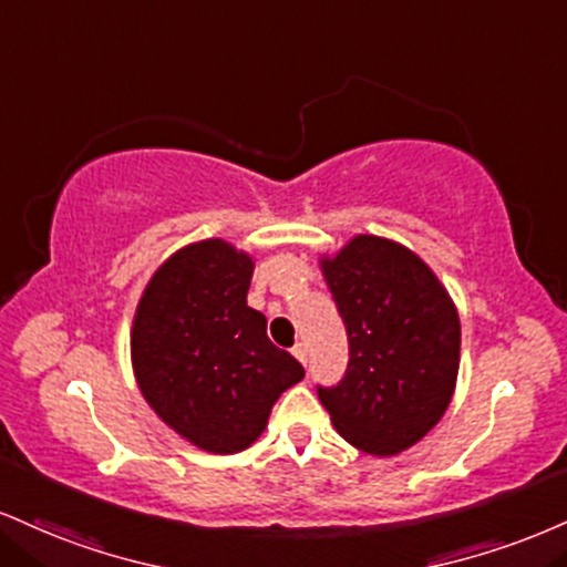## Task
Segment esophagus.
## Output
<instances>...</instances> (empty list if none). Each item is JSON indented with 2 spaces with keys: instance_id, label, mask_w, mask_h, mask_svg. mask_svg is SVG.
<instances>
[{
  "instance_id": "34e87169",
  "label": "esophagus",
  "mask_w": 567,
  "mask_h": 567,
  "mask_svg": "<svg viewBox=\"0 0 567 567\" xmlns=\"http://www.w3.org/2000/svg\"><path fill=\"white\" fill-rule=\"evenodd\" d=\"M292 357H296V359L301 361V364L306 367V346H303V343H296V346H292Z\"/></svg>"
}]
</instances>
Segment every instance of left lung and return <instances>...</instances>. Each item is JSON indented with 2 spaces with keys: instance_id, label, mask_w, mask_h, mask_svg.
Masks as SVG:
<instances>
[{
  "instance_id": "1",
  "label": "left lung",
  "mask_w": 567,
  "mask_h": 567,
  "mask_svg": "<svg viewBox=\"0 0 567 567\" xmlns=\"http://www.w3.org/2000/svg\"><path fill=\"white\" fill-rule=\"evenodd\" d=\"M322 271L349 332V370L317 388L332 425L374 456L414 446L443 417L460 370V317L431 266L359 235Z\"/></svg>"
}]
</instances>
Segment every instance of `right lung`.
<instances>
[{"label": "right lung", "mask_w": 567, "mask_h": 567, "mask_svg": "<svg viewBox=\"0 0 567 567\" xmlns=\"http://www.w3.org/2000/svg\"><path fill=\"white\" fill-rule=\"evenodd\" d=\"M254 258L224 240L176 250L147 282L132 327V364L155 414L182 439L237 454L264 433L303 367L266 338L248 306Z\"/></svg>", "instance_id": "add662e5"}]
</instances>
